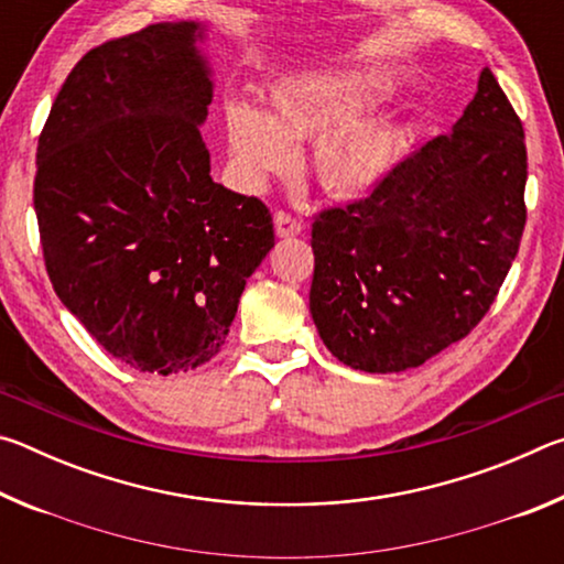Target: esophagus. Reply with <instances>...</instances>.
Instances as JSON below:
<instances>
[{
    "instance_id": "esophagus-1",
    "label": "esophagus",
    "mask_w": 564,
    "mask_h": 564,
    "mask_svg": "<svg viewBox=\"0 0 564 564\" xmlns=\"http://www.w3.org/2000/svg\"><path fill=\"white\" fill-rule=\"evenodd\" d=\"M273 226H275V236L289 238V236H299L303 231L301 218L291 216L289 212H275L273 216Z\"/></svg>"
}]
</instances>
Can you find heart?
Segmentation results:
<instances>
[{"label": "heart", "mask_w": 564, "mask_h": 564, "mask_svg": "<svg viewBox=\"0 0 564 564\" xmlns=\"http://www.w3.org/2000/svg\"><path fill=\"white\" fill-rule=\"evenodd\" d=\"M376 76H343L281 84L271 94L273 117L251 109H228V147L248 178L283 176L295 166L299 139H321L316 176L333 196H366L383 184L400 156V131L393 123H356L383 99Z\"/></svg>", "instance_id": "heart-1"}]
</instances>
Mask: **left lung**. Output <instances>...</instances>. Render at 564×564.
<instances>
[{
	"label": "left lung",
	"mask_w": 564,
	"mask_h": 564,
	"mask_svg": "<svg viewBox=\"0 0 564 564\" xmlns=\"http://www.w3.org/2000/svg\"><path fill=\"white\" fill-rule=\"evenodd\" d=\"M524 129L490 69L453 131L366 198L313 216L311 313L340 362L423 366L485 318L528 221Z\"/></svg>",
	"instance_id": "obj_1"
}]
</instances>
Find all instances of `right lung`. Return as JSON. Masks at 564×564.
<instances>
[{"mask_svg":"<svg viewBox=\"0 0 564 564\" xmlns=\"http://www.w3.org/2000/svg\"><path fill=\"white\" fill-rule=\"evenodd\" d=\"M194 22L149 24L76 62L40 133L34 212L59 301L141 373L221 350L273 248L261 198L212 178L214 97Z\"/></svg>","mask_w":564,"mask_h":564,"instance_id":"obj_1","label":"right lung"}]
</instances>
